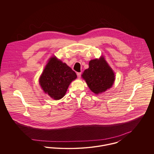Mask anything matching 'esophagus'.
<instances>
[{
  "label": "esophagus",
  "instance_id": "1",
  "mask_svg": "<svg viewBox=\"0 0 154 154\" xmlns=\"http://www.w3.org/2000/svg\"><path fill=\"white\" fill-rule=\"evenodd\" d=\"M77 75L78 78H80L81 75V73H77Z\"/></svg>",
  "mask_w": 154,
  "mask_h": 154
}]
</instances>
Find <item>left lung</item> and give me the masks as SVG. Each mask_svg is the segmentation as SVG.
<instances>
[{"instance_id": "left-lung-1", "label": "left lung", "mask_w": 154, "mask_h": 154, "mask_svg": "<svg viewBox=\"0 0 154 154\" xmlns=\"http://www.w3.org/2000/svg\"><path fill=\"white\" fill-rule=\"evenodd\" d=\"M82 77L96 94L111 88L115 80L113 71L102 57L91 60L89 63V68L85 70Z\"/></svg>"}]
</instances>
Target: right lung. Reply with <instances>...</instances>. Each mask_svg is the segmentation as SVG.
Wrapping results in <instances>:
<instances>
[{"label": "right lung", "instance_id": "obj_1", "mask_svg": "<svg viewBox=\"0 0 154 154\" xmlns=\"http://www.w3.org/2000/svg\"><path fill=\"white\" fill-rule=\"evenodd\" d=\"M76 78V73L70 67L56 57H52L45 66L39 82L45 93L59 100L65 96L69 85Z\"/></svg>", "mask_w": 154, "mask_h": 154}]
</instances>
